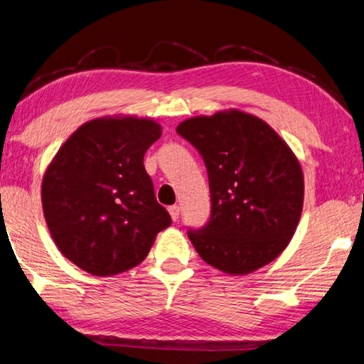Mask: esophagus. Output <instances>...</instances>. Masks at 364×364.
<instances>
[{
  "mask_svg": "<svg viewBox=\"0 0 364 364\" xmlns=\"http://www.w3.org/2000/svg\"><path fill=\"white\" fill-rule=\"evenodd\" d=\"M168 213H170L171 220L176 221L178 218H180V207H176V205H171V207L168 208Z\"/></svg>",
  "mask_w": 364,
  "mask_h": 364,
  "instance_id": "34e87169",
  "label": "esophagus"
}]
</instances>
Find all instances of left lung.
Wrapping results in <instances>:
<instances>
[{"instance_id": "obj_1", "label": "left lung", "mask_w": 364, "mask_h": 364, "mask_svg": "<svg viewBox=\"0 0 364 364\" xmlns=\"http://www.w3.org/2000/svg\"><path fill=\"white\" fill-rule=\"evenodd\" d=\"M207 165L211 216L189 230L211 267L247 275L280 256L293 239L304 203V173L287 141L240 109L186 119L176 127Z\"/></svg>"}]
</instances>
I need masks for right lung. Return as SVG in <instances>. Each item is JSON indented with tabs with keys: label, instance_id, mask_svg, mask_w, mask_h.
Segmentation results:
<instances>
[{
	"label": "right lung",
	"instance_id": "obj_1",
	"mask_svg": "<svg viewBox=\"0 0 364 364\" xmlns=\"http://www.w3.org/2000/svg\"><path fill=\"white\" fill-rule=\"evenodd\" d=\"M162 135L151 117L105 116L71 134L44 171L41 202L60 253L97 277L122 274L148 256L170 215L143 165Z\"/></svg>",
	"mask_w": 364,
	"mask_h": 364
}]
</instances>
